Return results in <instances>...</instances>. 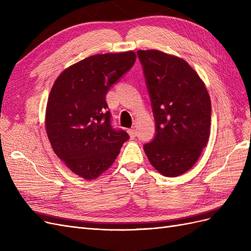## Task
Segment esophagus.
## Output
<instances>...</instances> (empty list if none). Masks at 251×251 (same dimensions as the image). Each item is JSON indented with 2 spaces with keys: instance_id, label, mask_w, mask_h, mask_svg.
Segmentation results:
<instances>
[{
  "instance_id": "1",
  "label": "esophagus",
  "mask_w": 251,
  "mask_h": 251,
  "mask_svg": "<svg viewBox=\"0 0 251 251\" xmlns=\"http://www.w3.org/2000/svg\"><path fill=\"white\" fill-rule=\"evenodd\" d=\"M127 133H128V135H130V137H131V138L136 137V131L134 130V128H128V130H127Z\"/></svg>"
}]
</instances>
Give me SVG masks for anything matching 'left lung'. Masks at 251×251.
Returning <instances> with one entry per match:
<instances>
[{"mask_svg": "<svg viewBox=\"0 0 251 251\" xmlns=\"http://www.w3.org/2000/svg\"><path fill=\"white\" fill-rule=\"evenodd\" d=\"M156 123L144 151L155 170L177 177L198 161L210 135V97L186 60L159 50H138Z\"/></svg>", "mask_w": 251, "mask_h": 251, "instance_id": "8db88e82", "label": "left lung"}]
</instances>
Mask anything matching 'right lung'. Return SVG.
Masks as SVG:
<instances>
[{
	"label": "right lung",
	"instance_id": "right-lung-1",
	"mask_svg": "<svg viewBox=\"0 0 251 251\" xmlns=\"http://www.w3.org/2000/svg\"><path fill=\"white\" fill-rule=\"evenodd\" d=\"M135 60L134 51L89 56L66 68L51 88L45 115L51 148L85 180L107 171L128 139L112 127L105 94Z\"/></svg>",
	"mask_w": 251,
	"mask_h": 251
}]
</instances>
